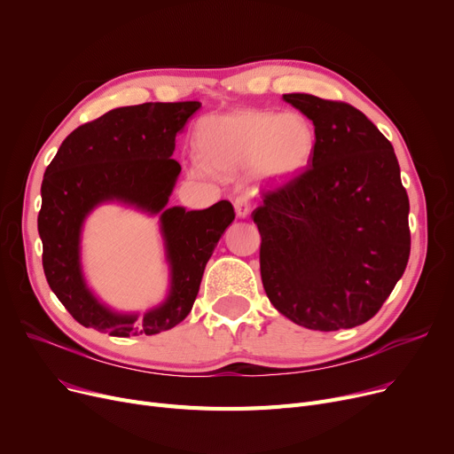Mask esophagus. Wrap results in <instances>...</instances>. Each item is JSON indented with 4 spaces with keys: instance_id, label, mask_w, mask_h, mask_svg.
I'll return each mask as SVG.
<instances>
[{
    "instance_id": "esophagus-1",
    "label": "esophagus",
    "mask_w": 454,
    "mask_h": 454,
    "mask_svg": "<svg viewBox=\"0 0 454 454\" xmlns=\"http://www.w3.org/2000/svg\"><path fill=\"white\" fill-rule=\"evenodd\" d=\"M233 207H235L237 217H243L245 219V217H248L250 211H252V200H250V197L247 193H241L239 197L233 200Z\"/></svg>"
}]
</instances>
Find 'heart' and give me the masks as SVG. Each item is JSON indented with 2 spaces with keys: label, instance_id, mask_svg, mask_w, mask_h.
Wrapping results in <instances>:
<instances>
[{
  "label": "heart",
  "instance_id": "1",
  "mask_svg": "<svg viewBox=\"0 0 454 454\" xmlns=\"http://www.w3.org/2000/svg\"><path fill=\"white\" fill-rule=\"evenodd\" d=\"M315 130L301 114L231 110L209 114L197 125V147L207 161L191 163L195 176L237 173L254 167L259 178H296L315 153Z\"/></svg>",
  "mask_w": 454,
  "mask_h": 454
}]
</instances>
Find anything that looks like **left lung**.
Instances as JSON below:
<instances>
[{
  "label": "left lung",
  "mask_w": 454,
  "mask_h": 454,
  "mask_svg": "<svg viewBox=\"0 0 454 454\" xmlns=\"http://www.w3.org/2000/svg\"><path fill=\"white\" fill-rule=\"evenodd\" d=\"M283 99L311 119L317 143L307 169L263 191L252 211L265 293L307 329L361 325L383 307L411 255V206L394 147L348 103L309 93Z\"/></svg>",
  "instance_id": "obj_1"
}]
</instances>
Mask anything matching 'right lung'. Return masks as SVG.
I'll return each instance as SVG.
<instances>
[{
	"mask_svg": "<svg viewBox=\"0 0 454 454\" xmlns=\"http://www.w3.org/2000/svg\"><path fill=\"white\" fill-rule=\"evenodd\" d=\"M199 108V101H184L110 110L71 132L47 165L38 213L43 274L67 313L84 327L112 337L156 335L180 324L193 307L207 259L235 219L228 200L199 211L165 207L182 169L171 158L176 134ZM106 200L162 213L172 289L143 319L110 312L82 278L80 228L87 213Z\"/></svg>",
	"mask_w": 454,
	"mask_h": 454,
	"instance_id": "obj_1",
	"label": "right lung"
}]
</instances>
